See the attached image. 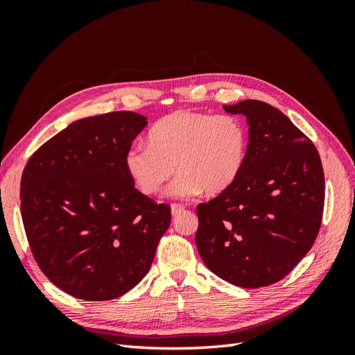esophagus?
<instances>
[{
	"label": "esophagus",
	"instance_id": "esophagus-1",
	"mask_svg": "<svg viewBox=\"0 0 355 355\" xmlns=\"http://www.w3.org/2000/svg\"><path fill=\"white\" fill-rule=\"evenodd\" d=\"M180 211H184V206H180V204H171V214L173 216H178Z\"/></svg>",
	"mask_w": 355,
	"mask_h": 355
}]
</instances>
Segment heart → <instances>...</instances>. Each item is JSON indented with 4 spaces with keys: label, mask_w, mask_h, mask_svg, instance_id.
<instances>
[{
    "label": "heart",
    "mask_w": 355,
    "mask_h": 355,
    "mask_svg": "<svg viewBox=\"0 0 355 355\" xmlns=\"http://www.w3.org/2000/svg\"><path fill=\"white\" fill-rule=\"evenodd\" d=\"M149 144L127 148L124 166L135 185L155 196L173 175L167 196L191 198L204 191L216 196L240 176L247 157L249 135L235 115L176 111L158 120L148 135Z\"/></svg>",
    "instance_id": "1"
}]
</instances>
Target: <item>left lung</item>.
Here are the masks:
<instances>
[{"label": "left lung", "instance_id": "8db88e82", "mask_svg": "<svg viewBox=\"0 0 355 355\" xmlns=\"http://www.w3.org/2000/svg\"><path fill=\"white\" fill-rule=\"evenodd\" d=\"M249 124L240 176L197 207V250L209 270L244 288L280 282L313 247L324 206V173L313 142L274 106L225 105Z\"/></svg>", "mask_w": 355, "mask_h": 355}]
</instances>
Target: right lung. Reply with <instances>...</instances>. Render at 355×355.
I'll use <instances>...</instances> for the list:
<instances>
[{"label":"right lung","mask_w":355,"mask_h":355,"mask_svg":"<svg viewBox=\"0 0 355 355\" xmlns=\"http://www.w3.org/2000/svg\"><path fill=\"white\" fill-rule=\"evenodd\" d=\"M128 111L81 118L32 155L20 182L24 227L41 271L68 295L110 300L148 274L170 207L135 188L124 154L148 124Z\"/></svg>","instance_id":"obj_1"}]
</instances>
